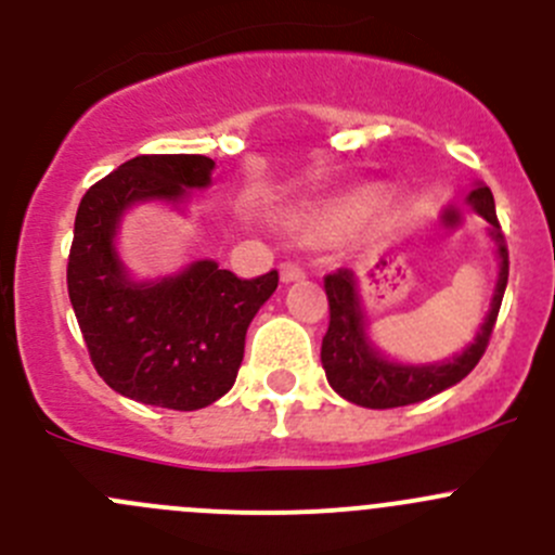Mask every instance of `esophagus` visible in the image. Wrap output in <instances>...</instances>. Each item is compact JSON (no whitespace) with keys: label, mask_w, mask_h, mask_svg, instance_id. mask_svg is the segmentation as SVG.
Listing matches in <instances>:
<instances>
[{"label":"esophagus","mask_w":555,"mask_h":555,"mask_svg":"<svg viewBox=\"0 0 555 555\" xmlns=\"http://www.w3.org/2000/svg\"><path fill=\"white\" fill-rule=\"evenodd\" d=\"M279 279H282V284L300 282V279H304V268L293 266V262H284V266L279 268Z\"/></svg>","instance_id":"esophagus-1"}]
</instances>
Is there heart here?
I'll return each instance as SVG.
<instances>
[{"label": "heart", "mask_w": 555, "mask_h": 555, "mask_svg": "<svg viewBox=\"0 0 555 555\" xmlns=\"http://www.w3.org/2000/svg\"><path fill=\"white\" fill-rule=\"evenodd\" d=\"M386 201V184L382 182H367L360 188L349 190L340 198H335L333 204L324 206L317 215V225L327 233H340L351 231L354 225H360L362 220L373 215Z\"/></svg>", "instance_id": "obj_1"}]
</instances>
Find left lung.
Wrapping results in <instances>:
<instances>
[{
    "instance_id": "obj_1",
    "label": "left lung",
    "mask_w": 555,
    "mask_h": 555,
    "mask_svg": "<svg viewBox=\"0 0 555 555\" xmlns=\"http://www.w3.org/2000/svg\"><path fill=\"white\" fill-rule=\"evenodd\" d=\"M467 206L489 222L486 236L494 242L500 271H496L494 295H491L489 311H486L478 333L449 360L405 362L389 357L367 333L360 279L354 276V271H338L324 279V293L330 300V327L322 338V367L327 373V384L344 400L362 408H376V411L413 405V402L429 400V397L451 389L478 365L486 346H489L496 313H500L511 262H507L505 236H502V228L496 222L494 195L483 182L473 184Z\"/></svg>"
}]
</instances>
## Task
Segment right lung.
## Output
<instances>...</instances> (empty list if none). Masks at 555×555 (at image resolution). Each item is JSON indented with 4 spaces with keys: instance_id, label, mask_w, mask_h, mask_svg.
<instances>
[{
    "instance_id": "right-lung-1",
    "label": "right lung",
    "mask_w": 555,
    "mask_h": 555,
    "mask_svg": "<svg viewBox=\"0 0 555 555\" xmlns=\"http://www.w3.org/2000/svg\"><path fill=\"white\" fill-rule=\"evenodd\" d=\"M206 155H139L93 184L75 217L66 284L99 376L117 395L169 411H198L236 384L249 322L276 293L279 273L238 279L195 260L137 279L117 246L133 206L188 215L193 190L211 184Z\"/></svg>"
}]
</instances>
